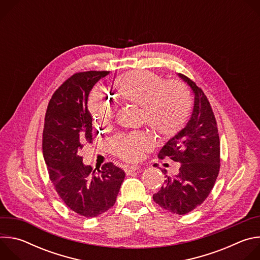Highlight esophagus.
Wrapping results in <instances>:
<instances>
[{"label":"esophagus","mask_w":260,"mask_h":260,"mask_svg":"<svg viewBox=\"0 0 260 260\" xmlns=\"http://www.w3.org/2000/svg\"><path fill=\"white\" fill-rule=\"evenodd\" d=\"M137 170H139V167H137V166H125L124 167V172L126 175H129V174L136 172Z\"/></svg>","instance_id":"1"}]
</instances>
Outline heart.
<instances>
[{
    "mask_svg": "<svg viewBox=\"0 0 260 260\" xmlns=\"http://www.w3.org/2000/svg\"><path fill=\"white\" fill-rule=\"evenodd\" d=\"M113 89L123 101L141 106L143 120L160 136L175 135L186 122L191 110L190 93L185 84L164 81L159 74L151 71L126 72L114 80ZM88 110L94 123L103 126L113 119L115 104L100 91H93ZM109 145L115 155L133 161L150 149L152 139L145 132H134L115 136Z\"/></svg>",
    "mask_w": 260,
    "mask_h": 260,
    "instance_id": "obj_1",
    "label": "heart"
}]
</instances>
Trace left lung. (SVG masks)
Wrapping results in <instances>:
<instances>
[{
    "label": "left lung",
    "mask_w": 260,
    "mask_h": 260,
    "mask_svg": "<svg viewBox=\"0 0 260 260\" xmlns=\"http://www.w3.org/2000/svg\"><path fill=\"white\" fill-rule=\"evenodd\" d=\"M178 77L191 88L194 104L186 125L158 152L159 158L169 157L181 166L177 175L166 176V184L153 200L161 208L184 215L203 204L214 186L220 169V141L207 96L189 78L182 74Z\"/></svg>",
    "instance_id": "obj_1"
}]
</instances>
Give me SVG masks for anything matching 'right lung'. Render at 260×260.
<instances>
[{
  "instance_id": "obj_1",
  "label": "right lung",
  "mask_w": 260,
  "mask_h": 260,
  "mask_svg": "<svg viewBox=\"0 0 260 260\" xmlns=\"http://www.w3.org/2000/svg\"><path fill=\"white\" fill-rule=\"evenodd\" d=\"M109 73L73 75L53 93L45 115L42 147L50 180L63 203L84 217H96L112 208L125 177L112 162L96 172L80 156L83 145L92 142L89 92Z\"/></svg>"
}]
</instances>
